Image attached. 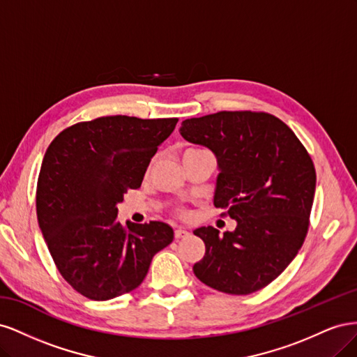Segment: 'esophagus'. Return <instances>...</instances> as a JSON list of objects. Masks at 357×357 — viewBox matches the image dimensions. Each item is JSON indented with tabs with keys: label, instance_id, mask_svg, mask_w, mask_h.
<instances>
[{
	"label": "esophagus",
	"instance_id": "obj_1",
	"mask_svg": "<svg viewBox=\"0 0 357 357\" xmlns=\"http://www.w3.org/2000/svg\"><path fill=\"white\" fill-rule=\"evenodd\" d=\"M174 235H176V238H186V236L189 235V232L186 229L178 228V229L174 231Z\"/></svg>",
	"mask_w": 357,
	"mask_h": 357
}]
</instances>
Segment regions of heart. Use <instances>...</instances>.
I'll return each instance as SVG.
<instances>
[{"label":"heart","mask_w":357,"mask_h":357,"mask_svg":"<svg viewBox=\"0 0 357 357\" xmlns=\"http://www.w3.org/2000/svg\"><path fill=\"white\" fill-rule=\"evenodd\" d=\"M188 152H201V150H195V149H192V150H188Z\"/></svg>","instance_id":"b5f03b06"}]
</instances>
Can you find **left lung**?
<instances>
[{"label":"left lung","mask_w":357,"mask_h":357,"mask_svg":"<svg viewBox=\"0 0 357 357\" xmlns=\"http://www.w3.org/2000/svg\"><path fill=\"white\" fill-rule=\"evenodd\" d=\"M180 134L218 159L214 207L236 220L223 235L193 231L205 255L193 273L231 295L268 286L298 255L314 199V164L291 129L268 113L219 112L181 122Z\"/></svg>","instance_id":"8db88e82"}]
</instances>
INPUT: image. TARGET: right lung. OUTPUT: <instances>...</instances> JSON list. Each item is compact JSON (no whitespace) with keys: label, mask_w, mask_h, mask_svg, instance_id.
Instances as JSON below:
<instances>
[{"label":"right lung","mask_w":357,"mask_h":357,"mask_svg":"<svg viewBox=\"0 0 357 357\" xmlns=\"http://www.w3.org/2000/svg\"><path fill=\"white\" fill-rule=\"evenodd\" d=\"M178 119L105 116L53 139L37 183V219L58 271L93 301L143 283L174 231L164 222H117V204L142 186L150 159Z\"/></svg>","instance_id":"add662e5"}]
</instances>
